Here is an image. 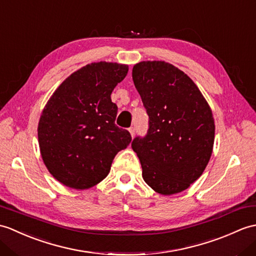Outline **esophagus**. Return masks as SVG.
I'll use <instances>...</instances> for the list:
<instances>
[{
	"mask_svg": "<svg viewBox=\"0 0 256 256\" xmlns=\"http://www.w3.org/2000/svg\"><path fill=\"white\" fill-rule=\"evenodd\" d=\"M128 132H130V136H132V138H134V134H135V128H128Z\"/></svg>",
	"mask_w": 256,
	"mask_h": 256,
	"instance_id": "obj_1",
	"label": "esophagus"
}]
</instances>
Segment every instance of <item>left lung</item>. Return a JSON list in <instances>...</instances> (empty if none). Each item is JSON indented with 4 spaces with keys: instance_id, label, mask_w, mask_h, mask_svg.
Returning a JSON list of instances; mask_svg holds the SVG:
<instances>
[{
    "instance_id": "8db88e82",
    "label": "left lung",
    "mask_w": 256,
    "mask_h": 256,
    "mask_svg": "<svg viewBox=\"0 0 256 256\" xmlns=\"http://www.w3.org/2000/svg\"><path fill=\"white\" fill-rule=\"evenodd\" d=\"M132 77L150 116L147 135L132 142L142 179L162 195L180 193L210 159L215 140L210 106L195 82L168 62L136 63Z\"/></svg>"
}]
</instances>
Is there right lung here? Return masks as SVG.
<instances>
[{"label": "right lung", "instance_id": "1", "mask_svg": "<svg viewBox=\"0 0 256 256\" xmlns=\"http://www.w3.org/2000/svg\"><path fill=\"white\" fill-rule=\"evenodd\" d=\"M128 65L94 62L65 78L48 100L38 123L44 164L63 186L87 190L109 174L116 154L132 138L114 121L111 94Z\"/></svg>", "mask_w": 256, "mask_h": 256}]
</instances>
